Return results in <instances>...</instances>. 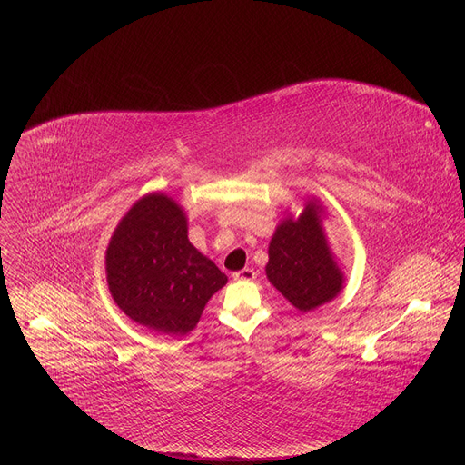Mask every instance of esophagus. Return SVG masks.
<instances>
[{
  "label": "esophagus",
  "mask_w": 465,
  "mask_h": 465,
  "mask_svg": "<svg viewBox=\"0 0 465 465\" xmlns=\"http://www.w3.org/2000/svg\"><path fill=\"white\" fill-rule=\"evenodd\" d=\"M255 276H257V272L253 268H243V270L234 272V274H232V278L240 280V282H252Z\"/></svg>",
  "instance_id": "obj_1"
}]
</instances>
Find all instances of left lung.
Masks as SVG:
<instances>
[{"mask_svg": "<svg viewBox=\"0 0 465 465\" xmlns=\"http://www.w3.org/2000/svg\"><path fill=\"white\" fill-rule=\"evenodd\" d=\"M266 276L289 302L310 312L332 300L343 283L319 223V206L310 203L298 222H283L268 250Z\"/></svg>", "mask_w": 465, "mask_h": 465, "instance_id": "1", "label": "left lung"}]
</instances>
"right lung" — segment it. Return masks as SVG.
Here are the masks:
<instances>
[{"instance_id": "obj_1", "label": "right lung", "mask_w": 465, "mask_h": 465, "mask_svg": "<svg viewBox=\"0 0 465 465\" xmlns=\"http://www.w3.org/2000/svg\"><path fill=\"white\" fill-rule=\"evenodd\" d=\"M106 280L120 310L155 332L183 336L227 276L187 240L182 208L148 195L120 222L106 250Z\"/></svg>"}]
</instances>
